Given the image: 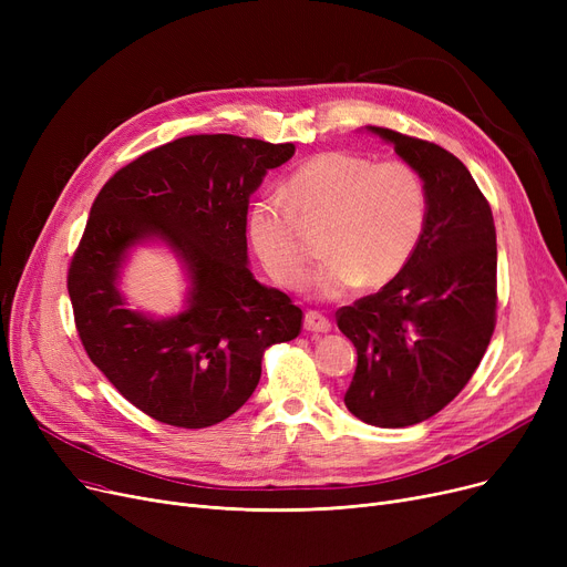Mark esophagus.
Wrapping results in <instances>:
<instances>
[{
  "label": "esophagus",
  "mask_w": 567,
  "mask_h": 567,
  "mask_svg": "<svg viewBox=\"0 0 567 567\" xmlns=\"http://www.w3.org/2000/svg\"><path fill=\"white\" fill-rule=\"evenodd\" d=\"M303 326H306V331H310V333H329L331 331V321L326 319L323 315H319L317 310L306 312Z\"/></svg>",
  "instance_id": "34e87169"
}]
</instances>
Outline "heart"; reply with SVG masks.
<instances>
[{"instance_id":"obj_1","label":"heart","mask_w":567,"mask_h":567,"mask_svg":"<svg viewBox=\"0 0 567 567\" xmlns=\"http://www.w3.org/2000/svg\"><path fill=\"white\" fill-rule=\"evenodd\" d=\"M282 193L261 195L250 206V244L278 285L299 287L310 261L299 220L326 218L321 252L329 259L310 280L319 299H340L359 282L393 280L419 246L430 214L423 176L409 163H374L351 152L308 158L289 174Z\"/></svg>"}]
</instances>
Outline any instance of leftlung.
<instances>
[{"mask_svg": "<svg viewBox=\"0 0 567 567\" xmlns=\"http://www.w3.org/2000/svg\"><path fill=\"white\" fill-rule=\"evenodd\" d=\"M368 131L423 176L430 214L402 271L338 310L359 353L344 404L368 425L406 427L453 402L483 361L496 326V229L460 158L391 128Z\"/></svg>", "mask_w": 567, "mask_h": 567, "instance_id": "8db88e82", "label": "left lung"}]
</instances>
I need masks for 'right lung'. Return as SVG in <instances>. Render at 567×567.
Masks as SVG:
<instances>
[{"mask_svg":"<svg viewBox=\"0 0 567 567\" xmlns=\"http://www.w3.org/2000/svg\"><path fill=\"white\" fill-rule=\"evenodd\" d=\"M293 144L188 135L118 169L92 204L69 268L75 329L92 363L133 406L186 430L241 409L264 351L301 333L303 310L248 268V204ZM156 235L192 280L184 313L154 320L115 289L127 250Z\"/></svg>","mask_w":567,"mask_h":567,"instance_id":"add662e5","label":"right lung"}]
</instances>
